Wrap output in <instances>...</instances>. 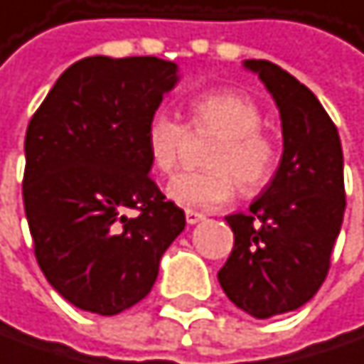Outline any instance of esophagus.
I'll return each mask as SVG.
<instances>
[{
  "mask_svg": "<svg viewBox=\"0 0 364 364\" xmlns=\"http://www.w3.org/2000/svg\"><path fill=\"white\" fill-rule=\"evenodd\" d=\"M205 215L203 213H199V211H193V209H186V222L193 226V224H199V222H203Z\"/></svg>",
  "mask_w": 364,
  "mask_h": 364,
  "instance_id": "1",
  "label": "esophagus"
}]
</instances>
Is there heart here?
<instances>
[{"label": "heart", "mask_w": 364, "mask_h": 364, "mask_svg": "<svg viewBox=\"0 0 364 364\" xmlns=\"http://www.w3.org/2000/svg\"><path fill=\"white\" fill-rule=\"evenodd\" d=\"M193 132H211L205 171H182L167 184V197L188 209H218L237 193H257L272 176L277 146L262 127V111L250 96L211 90L188 102ZM186 142V129L167 113H157L146 127V153L155 171L171 173Z\"/></svg>", "instance_id": "1"}]
</instances>
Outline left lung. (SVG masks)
Wrapping results in <instances>:
<instances>
[{
  "mask_svg": "<svg viewBox=\"0 0 364 364\" xmlns=\"http://www.w3.org/2000/svg\"><path fill=\"white\" fill-rule=\"evenodd\" d=\"M243 67L279 109L283 155L250 213L226 215L235 247L218 281L237 308L270 318L312 299L329 272L346 209L343 153L338 127L304 83L268 60Z\"/></svg>",
  "mask_w": 364,
  "mask_h": 364,
  "instance_id": "1",
  "label": "left lung"
}]
</instances>
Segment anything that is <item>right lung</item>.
Returning <instances> with one entry per match:
<instances>
[{
  "mask_svg": "<svg viewBox=\"0 0 364 364\" xmlns=\"http://www.w3.org/2000/svg\"><path fill=\"white\" fill-rule=\"evenodd\" d=\"M178 79V65L155 56H90L58 77L26 127L23 199L35 257L81 310L113 316L144 299L186 226L151 180L146 153L149 121Z\"/></svg>",
  "mask_w": 364,
  "mask_h": 364,
  "instance_id": "1",
  "label": "right lung"
}]
</instances>
